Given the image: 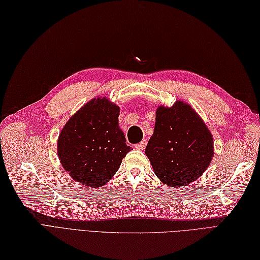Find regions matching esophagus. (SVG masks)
<instances>
[{
  "mask_svg": "<svg viewBox=\"0 0 260 260\" xmlns=\"http://www.w3.org/2000/svg\"><path fill=\"white\" fill-rule=\"evenodd\" d=\"M146 145H147V139H144V141H142L141 143H138V144L135 145V148H137L139 150H143V149H145Z\"/></svg>",
  "mask_w": 260,
  "mask_h": 260,
  "instance_id": "esophagus-1",
  "label": "esophagus"
}]
</instances>
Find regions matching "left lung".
Masks as SVG:
<instances>
[{
  "instance_id": "1",
  "label": "left lung",
  "mask_w": 260,
  "mask_h": 260,
  "mask_svg": "<svg viewBox=\"0 0 260 260\" xmlns=\"http://www.w3.org/2000/svg\"><path fill=\"white\" fill-rule=\"evenodd\" d=\"M213 137L189 104L159 106L146 156L156 176L171 188H182L204 174L213 157Z\"/></svg>"
}]
</instances>
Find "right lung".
Segmentation results:
<instances>
[{
  "label": "right lung",
  "mask_w": 260,
  "mask_h": 260,
  "mask_svg": "<svg viewBox=\"0 0 260 260\" xmlns=\"http://www.w3.org/2000/svg\"><path fill=\"white\" fill-rule=\"evenodd\" d=\"M119 108L105 98L82 106L62 128L58 157L73 180L92 188L109 182L132 150L118 127Z\"/></svg>",
  "instance_id": "right-lung-1"
}]
</instances>
